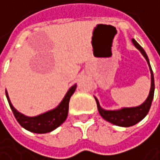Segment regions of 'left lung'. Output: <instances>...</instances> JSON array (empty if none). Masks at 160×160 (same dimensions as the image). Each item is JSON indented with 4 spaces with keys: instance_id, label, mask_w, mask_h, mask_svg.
Here are the masks:
<instances>
[{
    "instance_id": "8db88e82",
    "label": "left lung",
    "mask_w": 160,
    "mask_h": 160,
    "mask_svg": "<svg viewBox=\"0 0 160 160\" xmlns=\"http://www.w3.org/2000/svg\"><path fill=\"white\" fill-rule=\"evenodd\" d=\"M132 43L135 46V48L138 49L140 51V52L143 54L147 64L149 67V70H150V74H151V87H150V91H149V94L147 96V98L145 99L143 104H141L138 107H133V108H122L119 109H115V110H107L104 109L100 104L98 99L94 96L96 104H97V108L99 114L101 115V117L106 119L107 121L110 122L114 125L117 126H120V127H131L135 125L136 123L140 122L143 118H145V116L147 115V113L149 112V109L151 108V104L154 98V92H155V81H154V75H153V71L149 63V59L147 57L146 52H144V50L140 45L139 43L135 41L132 40Z\"/></svg>"
}]
</instances>
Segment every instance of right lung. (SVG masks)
Wrapping results in <instances>:
<instances>
[{"mask_svg": "<svg viewBox=\"0 0 160 160\" xmlns=\"http://www.w3.org/2000/svg\"><path fill=\"white\" fill-rule=\"evenodd\" d=\"M76 88H77V84H74L72 87H70L69 90L67 92L66 95L64 96L63 100L55 108L51 109L49 111L44 112L35 117H28L17 111L14 108V106L12 105L6 90H5V92H6L8 103L16 117V120L24 129L31 132H35V133H47L58 128L67 119V117L68 114L69 100L72 94L74 93Z\"/></svg>", "mask_w": 160, "mask_h": 160, "instance_id": "add662e5", "label": "right lung"}]
</instances>
